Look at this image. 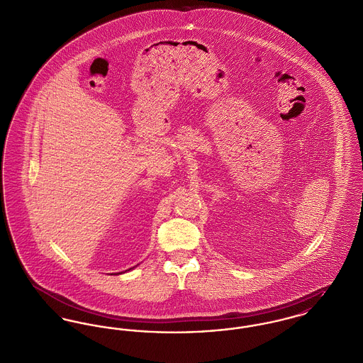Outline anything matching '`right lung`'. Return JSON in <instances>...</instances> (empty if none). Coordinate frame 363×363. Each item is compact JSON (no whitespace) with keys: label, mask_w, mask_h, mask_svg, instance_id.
Here are the masks:
<instances>
[{"label":"right lung","mask_w":363,"mask_h":363,"mask_svg":"<svg viewBox=\"0 0 363 363\" xmlns=\"http://www.w3.org/2000/svg\"><path fill=\"white\" fill-rule=\"evenodd\" d=\"M135 268V267H133ZM129 269H132V268H129ZM129 269H126V271H129Z\"/></svg>","instance_id":"add662e5"}]
</instances>
